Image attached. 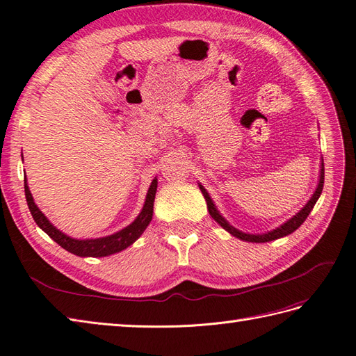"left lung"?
Wrapping results in <instances>:
<instances>
[{
    "label": "left lung",
    "instance_id": "left-lung-1",
    "mask_svg": "<svg viewBox=\"0 0 356 356\" xmlns=\"http://www.w3.org/2000/svg\"><path fill=\"white\" fill-rule=\"evenodd\" d=\"M197 184H199V188H200V191H202V195H203L204 200H207L208 211H209V213H211V217H212L215 221H217L225 232H229L230 234L234 236V238H238V239L245 241V242H255V243L270 242V241L281 239V238H284V236H288V234H291L293 232H296V230L300 227V225L306 221V218L309 217L310 211L314 209L315 203L318 202V199H319V196H321L322 188H324V160L321 161V170H319L318 187H316L314 195H312V197L307 200V203L305 204V207L301 208V209L294 215V217H291L288 221H285L284 224L279 225V227H276V229H273V230H270V232H267V233H261V234L243 233V232L238 230L236 227H233V225L220 213V211L217 209V207H215V203H213V200L211 199L209 193H208L207 190H204V187L200 184V182H197Z\"/></svg>",
    "mask_w": 356,
    "mask_h": 356
}]
</instances>
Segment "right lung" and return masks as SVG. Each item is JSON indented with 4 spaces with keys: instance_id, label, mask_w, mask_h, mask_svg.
Returning a JSON list of instances; mask_svg holds the SVG:
<instances>
[{
    "instance_id": "add662e5",
    "label": "right lung",
    "mask_w": 356,
    "mask_h": 356,
    "mask_svg": "<svg viewBox=\"0 0 356 356\" xmlns=\"http://www.w3.org/2000/svg\"><path fill=\"white\" fill-rule=\"evenodd\" d=\"M156 191H157V178L152 181V186H149L147 191L145 202L141 212H139V215L134 220V222L129 224L127 227L122 229L120 232L110 236H104V238H96V239H75L60 232L59 229H56L55 225L47 220L46 215L40 211V208L34 202V197L31 195L28 182L25 178V196L28 202V208L32 213V218H34L38 227L44 233H47L53 241L63 248V250H67L68 252L79 257H106L115 252H120L126 250L127 246H131L139 236L145 232L149 221L153 218Z\"/></svg>"
}]
</instances>
